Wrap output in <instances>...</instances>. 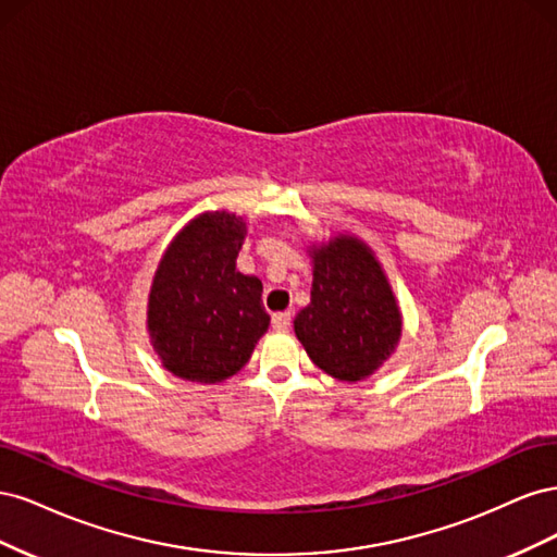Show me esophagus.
Returning a JSON list of instances; mask_svg holds the SVG:
<instances>
[{
    "mask_svg": "<svg viewBox=\"0 0 557 557\" xmlns=\"http://www.w3.org/2000/svg\"><path fill=\"white\" fill-rule=\"evenodd\" d=\"M272 325H274V330L285 332V330H288V327L293 325V313H290V311L274 313V315H272Z\"/></svg>",
    "mask_w": 557,
    "mask_h": 557,
    "instance_id": "esophagus-1",
    "label": "esophagus"
}]
</instances>
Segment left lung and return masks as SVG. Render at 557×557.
Masks as SVG:
<instances>
[{"label":"left lung","instance_id":"1","mask_svg":"<svg viewBox=\"0 0 557 557\" xmlns=\"http://www.w3.org/2000/svg\"><path fill=\"white\" fill-rule=\"evenodd\" d=\"M295 334L313 364L339 381H360L391 358L401 318L372 250L339 237L313 250L311 305Z\"/></svg>","mask_w":557,"mask_h":557}]
</instances>
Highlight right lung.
Instances as JSON below:
<instances>
[{
	"mask_svg": "<svg viewBox=\"0 0 557 557\" xmlns=\"http://www.w3.org/2000/svg\"><path fill=\"white\" fill-rule=\"evenodd\" d=\"M237 215L195 218L166 248L148 299V332L162 364L185 381L218 383L250 360L269 327L262 283L237 269Z\"/></svg>",
	"mask_w": 557,
	"mask_h": 557,
	"instance_id": "obj_1",
	"label": "right lung"
}]
</instances>
